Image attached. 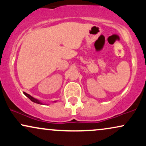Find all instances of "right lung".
I'll use <instances>...</instances> for the list:
<instances>
[{"instance_id": "add662e5", "label": "right lung", "mask_w": 146, "mask_h": 146, "mask_svg": "<svg viewBox=\"0 0 146 146\" xmlns=\"http://www.w3.org/2000/svg\"><path fill=\"white\" fill-rule=\"evenodd\" d=\"M24 94L26 95L27 97L30 100H31V101H32L33 102H34V103H36V104H42V102H40V101H38V100H36V99H35V98H33V97H31V95H29V94H27V93H25V92H24Z\"/></svg>"}]
</instances>
